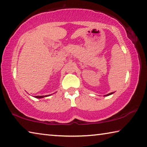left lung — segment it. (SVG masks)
<instances>
[{"label":"left lung","instance_id":"obj_1","mask_svg":"<svg viewBox=\"0 0 147 147\" xmlns=\"http://www.w3.org/2000/svg\"><path fill=\"white\" fill-rule=\"evenodd\" d=\"M113 94V92H112V93H110V94H107V95H105L104 96H107V95H111V94Z\"/></svg>","mask_w":147,"mask_h":147}]
</instances>
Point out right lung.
I'll return each instance as SVG.
<instances>
[{
  "label": "right lung",
  "mask_w": 147,
  "mask_h": 147,
  "mask_svg": "<svg viewBox=\"0 0 147 147\" xmlns=\"http://www.w3.org/2000/svg\"><path fill=\"white\" fill-rule=\"evenodd\" d=\"M49 96V95H41V96H35L36 98H43L44 97H48Z\"/></svg>",
  "instance_id": "add662e5"
}]
</instances>
